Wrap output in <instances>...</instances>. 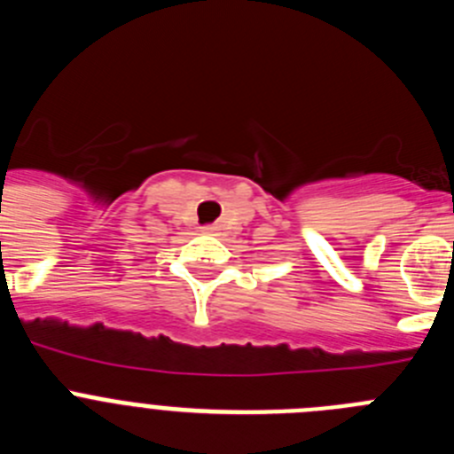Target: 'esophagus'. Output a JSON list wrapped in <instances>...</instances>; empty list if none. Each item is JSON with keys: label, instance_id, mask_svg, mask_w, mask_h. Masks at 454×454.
Returning <instances> with one entry per match:
<instances>
[{"label": "esophagus", "instance_id": "34e87169", "mask_svg": "<svg viewBox=\"0 0 454 454\" xmlns=\"http://www.w3.org/2000/svg\"><path fill=\"white\" fill-rule=\"evenodd\" d=\"M207 231H208V234H211V231H215V227H214V224H208V227H207Z\"/></svg>", "mask_w": 454, "mask_h": 454}]
</instances>
